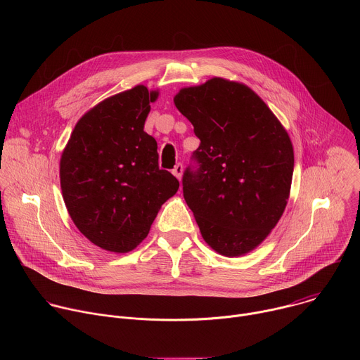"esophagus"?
I'll return each instance as SVG.
<instances>
[{"mask_svg": "<svg viewBox=\"0 0 360 360\" xmlns=\"http://www.w3.org/2000/svg\"><path fill=\"white\" fill-rule=\"evenodd\" d=\"M182 172H184V167H182V164H176L175 165V168L172 169V174L181 181V178H182Z\"/></svg>", "mask_w": 360, "mask_h": 360, "instance_id": "esophagus-1", "label": "esophagus"}]
</instances>
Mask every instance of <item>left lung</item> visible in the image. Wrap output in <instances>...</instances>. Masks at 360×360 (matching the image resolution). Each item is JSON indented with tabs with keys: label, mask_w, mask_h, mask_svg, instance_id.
Listing matches in <instances>:
<instances>
[{
	"label": "left lung",
	"mask_w": 360,
	"mask_h": 360,
	"mask_svg": "<svg viewBox=\"0 0 360 360\" xmlns=\"http://www.w3.org/2000/svg\"><path fill=\"white\" fill-rule=\"evenodd\" d=\"M175 107L200 139L184 172V198L202 238L224 256L258 246L281 219L290 192L293 148L249 86L212 78L182 88Z\"/></svg>",
	"instance_id": "left-lung-1"
}]
</instances>
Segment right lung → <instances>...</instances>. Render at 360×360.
Here are the masks:
<instances>
[{
	"mask_svg": "<svg viewBox=\"0 0 360 360\" xmlns=\"http://www.w3.org/2000/svg\"><path fill=\"white\" fill-rule=\"evenodd\" d=\"M158 91L143 85L99 102L75 125L61 155L65 207L79 232L115 253L135 249L179 181L158 165L143 131Z\"/></svg>",
	"mask_w": 360,
	"mask_h": 360,
	"instance_id": "add662e5",
	"label": "right lung"
}]
</instances>
